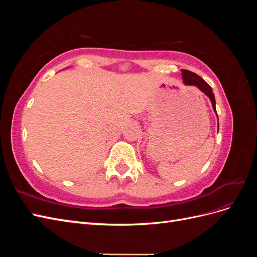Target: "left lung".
I'll return each mask as SVG.
<instances>
[{"mask_svg": "<svg viewBox=\"0 0 257 257\" xmlns=\"http://www.w3.org/2000/svg\"><path fill=\"white\" fill-rule=\"evenodd\" d=\"M181 72H182L183 82L185 84H188V85H196V87L200 91H203L205 94L210 98V100H211L213 109L216 112V109H215V98H214V94H213L211 87H210V85L203 78H201V77H199L195 73L190 72V71H188V69H181Z\"/></svg>", "mask_w": 257, "mask_h": 257, "instance_id": "8db88e82", "label": "left lung"}]
</instances>
